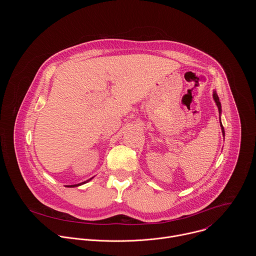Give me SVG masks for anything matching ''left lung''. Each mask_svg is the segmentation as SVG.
<instances>
[{"mask_svg": "<svg viewBox=\"0 0 256 256\" xmlns=\"http://www.w3.org/2000/svg\"><path fill=\"white\" fill-rule=\"evenodd\" d=\"M212 97H214V102H216V106H218V112L221 114V112H222V110H221V102H220V100H218V95H216V92H214ZM221 126H222V132H223V134H225L224 128H223L222 124H221Z\"/></svg>", "mask_w": 256, "mask_h": 256, "instance_id": "1", "label": "left lung"}]
</instances>
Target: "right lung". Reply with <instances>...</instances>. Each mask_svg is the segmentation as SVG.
<instances>
[{"mask_svg":"<svg viewBox=\"0 0 256 256\" xmlns=\"http://www.w3.org/2000/svg\"><path fill=\"white\" fill-rule=\"evenodd\" d=\"M93 178V177H92ZM92 178H90V179H88V180H86V181H84V182H82V184H74V186H68L66 188H76V186H82V184H87L88 181H90Z\"/></svg>","mask_w":256,"mask_h":256,"instance_id":"1","label":"right lung"}]
</instances>
